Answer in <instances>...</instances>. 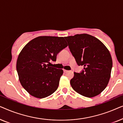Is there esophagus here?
<instances>
[{
	"label": "esophagus",
	"mask_w": 123,
	"mask_h": 123,
	"mask_svg": "<svg viewBox=\"0 0 123 123\" xmlns=\"http://www.w3.org/2000/svg\"><path fill=\"white\" fill-rule=\"evenodd\" d=\"M68 72V70L64 69V73H67V72Z\"/></svg>",
	"instance_id": "esophagus-1"
}]
</instances>
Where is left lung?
<instances>
[{
	"label": "left lung",
	"instance_id": "8db88e82",
	"mask_svg": "<svg viewBox=\"0 0 123 123\" xmlns=\"http://www.w3.org/2000/svg\"><path fill=\"white\" fill-rule=\"evenodd\" d=\"M78 65L84 67L80 73L74 72L70 85L77 93L87 97L98 95L106 87L110 78L112 60L105 45L90 35L65 37Z\"/></svg>",
	"mask_w": 123,
	"mask_h": 123
}]
</instances>
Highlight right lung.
<instances>
[{"instance_id": "right-lung-1", "label": "right lung", "mask_w": 123, "mask_h": 123, "mask_svg": "<svg viewBox=\"0 0 123 123\" xmlns=\"http://www.w3.org/2000/svg\"><path fill=\"white\" fill-rule=\"evenodd\" d=\"M68 46L63 37L39 36L27 43L17 61L22 87L32 96L45 98L58 88L63 70L50 67L57 54Z\"/></svg>"}]
</instances>
